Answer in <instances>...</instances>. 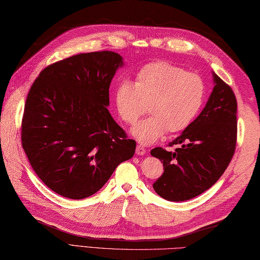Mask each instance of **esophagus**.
I'll return each instance as SVG.
<instances>
[{"label":"esophagus","instance_id":"esophagus-1","mask_svg":"<svg viewBox=\"0 0 260 260\" xmlns=\"http://www.w3.org/2000/svg\"><path fill=\"white\" fill-rule=\"evenodd\" d=\"M145 153H146V150H145L144 146H142V145L136 146V154H137V155H144Z\"/></svg>","mask_w":260,"mask_h":260}]
</instances>
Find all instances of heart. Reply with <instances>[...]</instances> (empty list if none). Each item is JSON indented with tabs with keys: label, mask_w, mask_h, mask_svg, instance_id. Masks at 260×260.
I'll return each mask as SVG.
<instances>
[{
	"label": "heart",
	"mask_w": 260,
	"mask_h": 260,
	"mask_svg": "<svg viewBox=\"0 0 260 260\" xmlns=\"http://www.w3.org/2000/svg\"><path fill=\"white\" fill-rule=\"evenodd\" d=\"M206 84L200 76L168 61L145 64L135 75V84L119 82L115 103L121 120L134 125L146 113L151 116L133 129L144 144L155 142L165 132L186 128L202 108Z\"/></svg>",
	"instance_id": "b5f03b06"
}]
</instances>
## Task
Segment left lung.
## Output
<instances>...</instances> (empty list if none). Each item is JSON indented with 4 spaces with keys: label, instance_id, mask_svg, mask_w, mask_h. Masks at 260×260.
Listing matches in <instances>:
<instances>
[{
    "label": "left lung",
    "instance_id": "left-lung-1",
    "mask_svg": "<svg viewBox=\"0 0 260 260\" xmlns=\"http://www.w3.org/2000/svg\"><path fill=\"white\" fill-rule=\"evenodd\" d=\"M174 151L155 147L151 155L164 173L154 190L168 201H185L211 187L233 158L237 145V99L231 87L214 75V87L201 114L169 143Z\"/></svg>",
    "mask_w": 260,
    "mask_h": 260
}]
</instances>
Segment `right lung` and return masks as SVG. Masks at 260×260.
<instances>
[{"instance_id": "add662e5", "label": "right lung", "mask_w": 260, "mask_h": 260, "mask_svg": "<svg viewBox=\"0 0 260 260\" xmlns=\"http://www.w3.org/2000/svg\"><path fill=\"white\" fill-rule=\"evenodd\" d=\"M123 59L113 51L79 53L49 64L27 93L22 147L36 174L53 192L80 200L92 196L136 142L113 119L109 86Z\"/></svg>"}]
</instances>
